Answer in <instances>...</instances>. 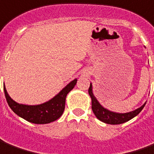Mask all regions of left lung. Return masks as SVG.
<instances>
[{
  "label": "left lung",
  "instance_id": "8db88e82",
  "mask_svg": "<svg viewBox=\"0 0 154 154\" xmlns=\"http://www.w3.org/2000/svg\"><path fill=\"white\" fill-rule=\"evenodd\" d=\"M89 95L91 97V108L92 111L94 112L95 116L101 122H103L105 123L111 124V125H117V124H122L128 122L129 120L132 119L133 117H135L136 116L139 114L141 111L143 109L146 103H144L141 107L137 108L135 111H132L131 112L128 113H116L113 111H111L104 108L98 102V100H96L95 95H93L92 92V85H90L89 88Z\"/></svg>",
  "mask_w": 154,
  "mask_h": 154
}]
</instances>
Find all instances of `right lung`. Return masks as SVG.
Segmentation results:
<instances>
[{"instance_id": "1", "label": "right lung", "mask_w": 154, "mask_h": 154, "mask_svg": "<svg viewBox=\"0 0 154 154\" xmlns=\"http://www.w3.org/2000/svg\"><path fill=\"white\" fill-rule=\"evenodd\" d=\"M76 82L77 79H74L53 99L37 106H27L17 103L7 94L5 87L4 92L9 106L17 115L32 123L47 124L54 122L62 116L65 108L67 95L75 87Z\"/></svg>"}]
</instances>
